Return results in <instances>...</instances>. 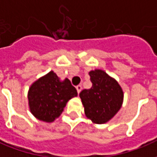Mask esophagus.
Returning a JSON list of instances; mask_svg holds the SVG:
<instances>
[{"label": "esophagus", "instance_id": "1", "mask_svg": "<svg viewBox=\"0 0 157 157\" xmlns=\"http://www.w3.org/2000/svg\"><path fill=\"white\" fill-rule=\"evenodd\" d=\"M82 86L81 85H78L77 86H76V90H77V92H78V94L81 92V91H82Z\"/></svg>", "mask_w": 157, "mask_h": 157}]
</instances>
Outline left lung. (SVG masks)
<instances>
[{
	"label": "left lung",
	"mask_w": 157,
	"mask_h": 157,
	"mask_svg": "<svg viewBox=\"0 0 157 157\" xmlns=\"http://www.w3.org/2000/svg\"><path fill=\"white\" fill-rule=\"evenodd\" d=\"M89 75L92 86L80 93L85 114L95 124H105L121 108L124 92L118 82L104 71H91Z\"/></svg>",
	"instance_id": "left-lung-1"
}]
</instances>
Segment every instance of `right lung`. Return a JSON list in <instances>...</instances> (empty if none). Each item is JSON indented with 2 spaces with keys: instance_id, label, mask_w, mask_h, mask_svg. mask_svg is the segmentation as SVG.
Returning <instances> with one entry per match:
<instances>
[{
  "instance_id": "add662e5",
  "label": "right lung",
  "mask_w": 157,
  "mask_h": 157,
  "mask_svg": "<svg viewBox=\"0 0 157 157\" xmlns=\"http://www.w3.org/2000/svg\"><path fill=\"white\" fill-rule=\"evenodd\" d=\"M77 96L70 80L60 81L54 71H49L33 83L28 93L30 112L39 120L47 123L59 117L70 99Z\"/></svg>"
}]
</instances>
